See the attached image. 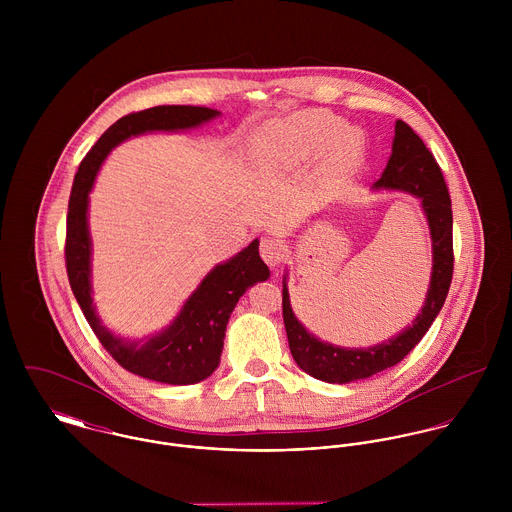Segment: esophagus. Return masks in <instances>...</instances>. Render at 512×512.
Returning a JSON list of instances; mask_svg holds the SVG:
<instances>
[{
  "label": "esophagus",
  "instance_id": "obj_1",
  "mask_svg": "<svg viewBox=\"0 0 512 512\" xmlns=\"http://www.w3.org/2000/svg\"><path fill=\"white\" fill-rule=\"evenodd\" d=\"M260 256L264 258V262L272 268L280 266L286 256H288V248H286V242L280 240V238H272V236H266L262 238L260 242Z\"/></svg>",
  "mask_w": 512,
  "mask_h": 512
}]
</instances>
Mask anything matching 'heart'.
<instances>
[{
  "label": "heart",
  "instance_id": "b5f03b06",
  "mask_svg": "<svg viewBox=\"0 0 512 512\" xmlns=\"http://www.w3.org/2000/svg\"><path fill=\"white\" fill-rule=\"evenodd\" d=\"M335 147L341 163L353 165L361 155V140L345 122L329 112L305 110L270 124L262 132L260 153L266 161L297 167L321 159Z\"/></svg>",
  "mask_w": 512,
  "mask_h": 512
}]
</instances>
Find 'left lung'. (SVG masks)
I'll list each match as a JSON object with an SVG mask.
<instances>
[{
    "label": "left lung",
    "instance_id": "8db88e82",
    "mask_svg": "<svg viewBox=\"0 0 512 512\" xmlns=\"http://www.w3.org/2000/svg\"><path fill=\"white\" fill-rule=\"evenodd\" d=\"M374 189L402 191L422 201V209L430 224L432 254H434L430 290L426 295L422 311L412 321V325H408L404 331H400L392 339L382 341L374 347L347 349V347H337V345L319 341L297 321L290 305L288 282L284 276L282 307H284V325H286L293 361L309 376L323 382L347 384L398 365L422 341L426 331L432 327L451 286L453 217H451L449 191L443 181L436 157L422 142V138L402 120L396 122L392 155L380 179L374 183Z\"/></svg>",
    "mask_w": 512,
    "mask_h": 512
}]
</instances>
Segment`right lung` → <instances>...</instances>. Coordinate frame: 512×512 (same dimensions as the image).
I'll use <instances>...</instances> for the list:
<instances>
[{
    "label": "right lung",
    "instance_id": "obj_1",
    "mask_svg": "<svg viewBox=\"0 0 512 512\" xmlns=\"http://www.w3.org/2000/svg\"><path fill=\"white\" fill-rule=\"evenodd\" d=\"M219 114V110L205 106H155L120 118L80 161L69 199L65 242L67 274L88 325L118 365L163 384H195L215 372L220 363L226 323L234 305L248 288L270 278V270L258 252L260 242L258 238L252 240L242 252L217 264L161 333L140 341L124 339L102 325L92 303L88 195L106 155L124 140L146 132L191 130Z\"/></svg>",
    "mask_w": 512,
    "mask_h": 512
}]
</instances>
